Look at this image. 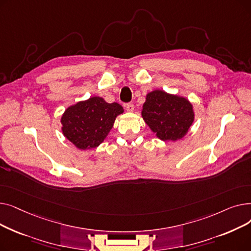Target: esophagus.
Wrapping results in <instances>:
<instances>
[{"mask_svg":"<svg viewBox=\"0 0 251 251\" xmlns=\"http://www.w3.org/2000/svg\"><path fill=\"white\" fill-rule=\"evenodd\" d=\"M125 108L128 112H133L134 111V104L132 102H127L125 104Z\"/></svg>","mask_w":251,"mask_h":251,"instance_id":"34e87169","label":"esophagus"}]
</instances>
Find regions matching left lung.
Here are the masks:
<instances>
[{"label":"left lung","mask_w":251,"mask_h":251,"mask_svg":"<svg viewBox=\"0 0 251 251\" xmlns=\"http://www.w3.org/2000/svg\"><path fill=\"white\" fill-rule=\"evenodd\" d=\"M141 114L156 136L165 141L182 138L194 120L192 104L186 99L163 90L150 92Z\"/></svg>","instance_id":"left-lung-1"}]
</instances>
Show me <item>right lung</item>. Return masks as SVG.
I'll list each match as a JSON object with an SVG mask.
<instances>
[{"instance_id": "1", "label": "right lung", "mask_w": 251, "mask_h": 251, "mask_svg": "<svg viewBox=\"0 0 251 251\" xmlns=\"http://www.w3.org/2000/svg\"><path fill=\"white\" fill-rule=\"evenodd\" d=\"M122 113L121 104L108 103L100 97H92L65 111L61 119L62 131L78 149H94L107 137L116 117Z\"/></svg>"}]
</instances>
